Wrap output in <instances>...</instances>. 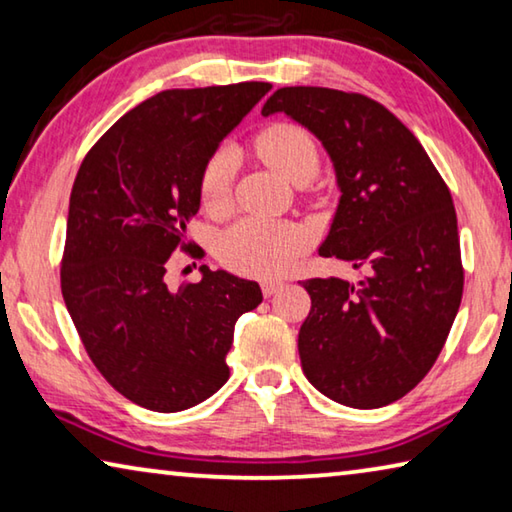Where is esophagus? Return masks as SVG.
I'll return each mask as SVG.
<instances>
[{
  "label": "esophagus",
  "instance_id": "esophagus-1",
  "mask_svg": "<svg viewBox=\"0 0 512 512\" xmlns=\"http://www.w3.org/2000/svg\"><path fill=\"white\" fill-rule=\"evenodd\" d=\"M282 287H284V282H280V280H266V282H262V293H264L266 298H271Z\"/></svg>",
  "mask_w": 512,
  "mask_h": 512
}]
</instances>
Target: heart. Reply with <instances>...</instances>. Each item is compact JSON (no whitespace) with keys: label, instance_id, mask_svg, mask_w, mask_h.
Listing matches in <instances>:
<instances>
[{"label":"heart","instance_id":"obj_1","mask_svg":"<svg viewBox=\"0 0 512 512\" xmlns=\"http://www.w3.org/2000/svg\"><path fill=\"white\" fill-rule=\"evenodd\" d=\"M255 149L266 164L291 183L305 185L318 171V149L311 135L296 124H271L255 137ZM235 158L228 149L207 160L201 176L203 205L221 212L230 201ZM307 246L305 230L287 221L246 216L223 232L216 246L221 262L241 275L273 277L287 271Z\"/></svg>","mask_w":512,"mask_h":512}]
</instances>
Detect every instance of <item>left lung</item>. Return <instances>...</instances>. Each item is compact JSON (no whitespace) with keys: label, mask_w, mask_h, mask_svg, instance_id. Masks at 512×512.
I'll use <instances>...</instances> for the list:
<instances>
[{"label":"left lung","mask_w":512,"mask_h":512,"mask_svg":"<svg viewBox=\"0 0 512 512\" xmlns=\"http://www.w3.org/2000/svg\"><path fill=\"white\" fill-rule=\"evenodd\" d=\"M275 112L316 135L334 164L341 198L318 255L366 271L357 284L302 282V370L329 400L379 409L420 384L461 307L452 194L409 128L363 94L280 88L262 108Z\"/></svg>","instance_id":"obj_1"}]
</instances>
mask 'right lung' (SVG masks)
Instances as JSON below:
<instances>
[{
    "instance_id": "obj_1",
    "label": "right lung",
    "mask_w": 512,
    "mask_h": 512,
    "mask_svg": "<svg viewBox=\"0 0 512 512\" xmlns=\"http://www.w3.org/2000/svg\"><path fill=\"white\" fill-rule=\"evenodd\" d=\"M271 83L164 90L128 110L85 155L69 196L60 289L97 370L126 400L192 409L228 381L235 323L262 289L201 266L169 289L164 273L201 207L207 160Z\"/></svg>"
}]
</instances>
